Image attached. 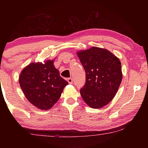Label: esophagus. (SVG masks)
Segmentation results:
<instances>
[{
    "label": "esophagus",
    "mask_w": 148,
    "mask_h": 148,
    "mask_svg": "<svg viewBox=\"0 0 148 148\" xmlns=\"http://www.w3.org/2000/svg\"><path fill=\"white\" fill-rule=\"evenodd\" d=\"M67 81H68V82L70 84H73V79H72V77H69V78H68V79H67Z\"/></svg>",
    "instance_id": "1"
}]
</instances>
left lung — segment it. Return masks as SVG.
Here are the masks:
<instances>
[{
    "label": "left lung",
    "mask_w": 148,
    "mask_h": 148,
    "mask_svg": "<svg viewBox=\"0 0 148 148\" xmlns=\"http://www.w3.org/2000/svg\"><path fill=\"white\" fill-rule=\"evenodd\" d=\"M86 72V83L79 90L84 102L101 108L114 99L121 83V64L111 52L92 47L77 53Z\"/></svg>",
    "instance_id": "obj_1"
}]
</instances>
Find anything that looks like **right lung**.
Here are the masks:
<instances>
[{
    "instance_id": "right-lung-1",
    "label": "right lung",
    "mask_w": 148,
    "mask_h": 148,
    "mask_svg": "<svg viewBox=\"0 0 148 148\" xmlns=\"http://www.w3.org/2000/svg\"><path fill=\"white\" fill-rule=\"evenodd\" d=\"M20 87L28 101L40 110H48L59 99L64 87L69 84L60 76L53 61L44 64L32 62L22 71Z\"/></svg>"
}]
</instances>
